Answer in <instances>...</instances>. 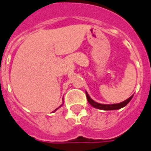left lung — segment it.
Listing matches in <instances>:
<instances>
[{
    "label": "left lung",
    "instance_id": "8db88e82",
    "mask_svg": "<svg viewBox=\"0 0 151 151\" xmlns=\"http://www.w3.org/2000/svg\"><path fill=\"white\" fill-rule=\"evenodd\" d=\"M86 99H87V101L93 107L97 109H102V110H115V109H121L124 107L125 106H127L128 104V102L132 100V99L133 95L128 99L125 101H122V102H120V103H117V104H112V105H105V104H100L98 103L96 101H94V100H92L90 96H89V94H87V92H86Z\"/></svg>",
    "mask_w": 151,
    "mask_h": 151
}]
</instances>
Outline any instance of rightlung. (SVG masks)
<instances>
[{
    "label": "right lung",
    "instance_id": "1",
    "mask_svg": "<svg viewBox=\"0 0 151 151\" xmlns=\"http://www.w3.org/2000/svg\"><path fill=\"white\" fill-rule=\"evenodd\" d=\"M61 106H62V105H61ZM57 109H55V111H56V110H57Z\"/></svg>",
    "mask_w": 151,
    "mask_h": 151
}]
</instances>
